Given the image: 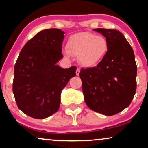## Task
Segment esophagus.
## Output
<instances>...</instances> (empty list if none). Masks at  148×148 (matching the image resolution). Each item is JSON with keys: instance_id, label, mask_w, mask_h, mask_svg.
<instances>
[{"instance_id": "esophagus-1", "label": "esophagus", "mask_w": 148, "mask_h": 148, "mask_svg": "<svg viewBox=\"0 0 148 148\" xmlns=\"http://www.w3.org/2000/svg\"><path fill=\"white\" fill-rule=\"evenodd\" d=\"M80 71H81V69H80L79 68H77V69H76V75H77V76H79V74H80Z\"/></svg>"}]
</instances>
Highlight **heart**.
<instances>
[{"instance_id": "1", "label": "heart", "mask_w": 148, "mask_h": 148, "mask_svg": "<svg viewBox=\"0 0 148 148\" xmlns=\"http://www.w3.org/2000/svg\"><path fill=\"white\" fill-rule=\"evenodd\" d=\"M108 49L106 37L90 32L74 34L69 37L67 43V52L78 56L79 63L86 67L97 65L105 57Z\"/></svg>"}]
</instances>
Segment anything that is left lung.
<instances>
[{
    "label": "left lung",
    "instance_id": "obj_1",
    "mask_svg": "<svg viewBox=\"0 0 148 148\" xmlns=\"http://www.w3.org/2000/svg\"><path fill=\"white\" fill-rule=\"evenodd\" d=\"M108 43L103 59L96 67L81 69L84 100L97 113L110 116L130 106L136 90L137 66L133 49L117 30L97 28Z\"/></svg>",
    "mask_w": 148,
    "mask_h": 148
}]
</instances>
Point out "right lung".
Instances as JSON below:
<instances>
[{
  "mask_svg": "<svg viewBox=\"0 0 148 148\" xmlns=\"http://www.w3.org/2000/svg\"><path fill=\"white\" fill-rule=\"evenodd\" d=\"M64 33L57 28L43 30L27 42L14 65L13 93L25 114L44 119L55 113L60 104L62 89L76 76L75 66L57 65L63 58Z\"/></svg>",
  "mask_w": 148,
  "mask_h": 148,
  "instance_id": "obj_1",
  "label": "right lung"
}]
</instances>
